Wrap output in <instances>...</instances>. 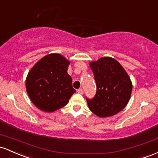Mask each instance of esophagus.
Returning a JSON list of instances; mask_svg holds the SVG:
<instances>
[{"instance_id":"obj_1","label":"esophagus","mask_w":158,"mask_h":158,"mask_svg":"<svg viewBox=\"0 0 158 158\" xmlns=\"http://www.w3.org/2000/svg\"><path fill=\"white\" fill-rule=\"evenodd\" d=\"M77 93H80V94H84V90H83V89L80 88L77 89Z\"/></svg>"}]
</instances>
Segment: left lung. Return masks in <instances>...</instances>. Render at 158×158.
<instances>
[{
	"instance_id": "1",
	"label": "left lung",
	"mask_w": 158,
	"mask_h": 158,
	"mask_svg": "<svg viewBox=\"0 0 158 158\" xmlns=\"http://www.w3.org/2000/svg\"><path fill=\"white\" fill-rule=\"evenodd\" d=\"M95 83L96 94L86 98L90 110L99 117L116 115L130 100L132 83L121 64L112 57H102L89 63Z\"/></svg>"
}]
</instances>
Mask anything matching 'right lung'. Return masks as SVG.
<instances>
[{"label": "right lung", "instance_id": "1", "mask_svg": "<svg viewBox=\"0 0 158 158\" xmlns=\"http://www.w3.org/2000/svg\"><path fill=\"white\" fill-rule=\"evenodd\" d=\"M69 61L59 54H48L33 65L26 78V89L39 109L54 112L64 107L75 89L68 74Z\"/></svg>", "mask_w": 158, "mask_h": 158}]
</instances>
